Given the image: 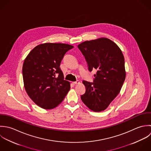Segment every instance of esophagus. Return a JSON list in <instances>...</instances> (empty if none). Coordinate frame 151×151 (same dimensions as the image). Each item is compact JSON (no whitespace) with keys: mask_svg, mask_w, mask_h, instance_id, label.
<instances>
[{"mask_svg":"<svg viewBox=\"0 0 151 151\" xmlns=\"http://www.w3.org/2000/svg\"><path fill=\"white\" fill-rule=\"evenodd\" d=\"M79 83V81H75V82H72V83L73 84V85H76V84H78V83Z\"/></svg>","mask_w":151,"mask_h":151,"instance_id":"34e87169","label":"esophagus"}]
</instances>
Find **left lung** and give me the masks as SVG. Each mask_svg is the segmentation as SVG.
Segmentation results:
<instances>
[{"label":"left lung","mask_w":151,"mask_h":151,"mask_svg":"<svg viewBox=\"0 0 151 151\" xmlns=\"http://www.w3.org/2000/svg\"><path fill=\"white\" fill-rule=\"evenodd\" d=\"M88 69L97 70L93 82L83 81L86 91L81 98L91 110H106L121 91L125 79V61L119 46L107 38L86 41L78 45Z\"/></svg>","instance_id":"obj_1"}]
</instances>
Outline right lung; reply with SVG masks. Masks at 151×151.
I'll use <instances>...</instances> for the list:
<instances>
[{
    "label": "right lung",
    "instance_id": "1",
    "mask_svg": "<svg viewBox=\"0 0 151 151\" xmlns=\"http://www.w3.org/2000/svg\"><path fill=\"white\" fill-rule=\"evenodd\" d=\"M73 48L67 44H41L34 47L24 60V88L39 107L44 109L56 107L70 90V82L63 79L60 66L64 55Z\"/></svg>",
    "mask_w": 151,
    "mask_h": 151
}]
</instances>
